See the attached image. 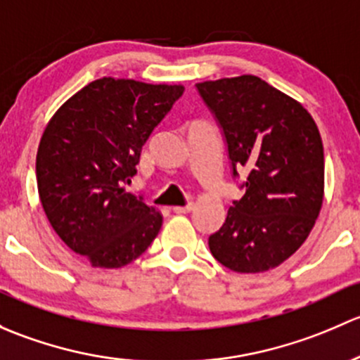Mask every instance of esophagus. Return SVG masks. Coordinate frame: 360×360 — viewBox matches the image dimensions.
Here are the masks:
<instances>
[{
  "instance_id": "esophagus-1",
  "label": "esophagus",
  "mask_w": 360,
  "mask_h": 360,
  "mask_svg": "<svg viewBox=\"0 0 360 360\" xmlns=\"http://www.w3.org/2000/svg\"><path fill=\"white\" fill-rule=\"evenodd\" d=\"M192 202H188V205H185V206H175L173 207V211H175L176 214H185V213H191L192 211Z\"/></svg>"
}]
</instances>
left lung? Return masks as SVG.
<instances>
[{
	"label": "left lung",
	"mask_w": 360,
	"mask_h": 360,
	"mask_svg": "<svg viewBox=\"0 0 360 360\" xmlns=\"http://www.w3.org/2000/svg\"><path fill=\"white\" fill-rule=\"evenodd\" d=\"M227 146L232 179L244 195L232 201L210 251L227 269L257 274L291 257L309 237L324 195V150L302 103L257 76L195 84Z\"/></svg>",
	"instance_id": "8db88e82"
}]
</instances>
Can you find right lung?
Masks as SVG:
<instances>
[{"mask_svg":"<svg viewBox=\"0 0 360 360\" xmlns=\"http://www.w3.org/2000/svg\"><path fill=\"white\" fill-rule=\"evenodd\" d=\"M184 95L180 84L102 77L72 95L44 128L36 180L48 221L100 269H120L158 236L162 217L123 188L142 147Z\"/></svg>","mask_w":360,"mask_h":360,"instance_id":"1","label":"right lung"}]
</instances>
